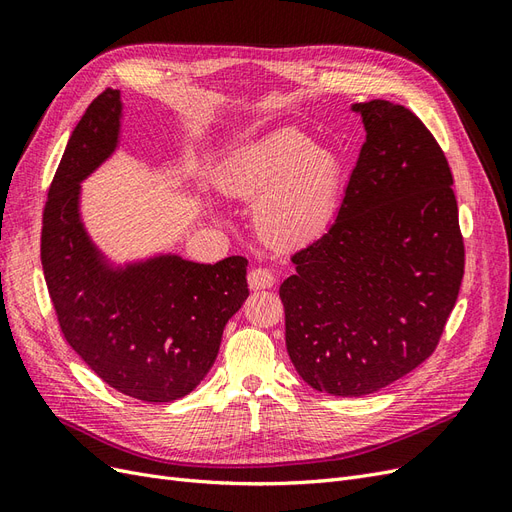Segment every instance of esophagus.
<instances>
[{"label": "esophagus", "instance_id": "34e87169", "mask_svg": "<svg viewBox=\"0 0 512 512\" xmlns=\"http://www.w3.org/2000/svg\"><path fill=\"white\" fill-rule=\"evenodd\" d=\"M247 284H250V290H267L275 284V275L267 267H256L247 275Z\"/></svg>", "mask_w": 512, "mask_h": 512}]
</instances>
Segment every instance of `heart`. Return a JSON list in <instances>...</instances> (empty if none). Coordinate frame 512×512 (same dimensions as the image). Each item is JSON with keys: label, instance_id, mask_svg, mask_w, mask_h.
Segmentation results:
<instances>
[{"label": "heart", "instance_id": "1", "mask_svg": "<svg viewBox=\"0 0 512 512\" xmlns=\"http://www.w3.org/2000/svg\"><path fill=\"white\" fill-rule=\"evenodd\" d=\"M342 162L329 147L282 128L245 145L220 170L222 190L258 203L256 228L277 247H297L327 228L342 185Z\"/></svg>", "mask_w": 512, "mask_h": 512}]
</instances>
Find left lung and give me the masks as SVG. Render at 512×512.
Segmentation results:
<instances>
[{"label": "left lung", "mask_w": 512, "mask_h": 512, "mask_svg": "<svg viewBox=\"0 0 512 512\" xmlns=\"http://www.w3.org/2000/svg\"><path fill=\"white\" fill-rule=\"evenodd\" d=\"M365 143L335 222L292 254L286 348L316 391L361 397L436 350L466 265L453 175L410 108L352 104Z\"/></svg>", "instance_id": "1"}]
</instances>
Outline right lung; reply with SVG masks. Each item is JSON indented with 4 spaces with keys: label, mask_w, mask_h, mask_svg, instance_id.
Returning <instances> with one entry per match:
<instances>
[{
    "label": "right lung",
    "mask_w": 512,
    "mask_h": 512,
    "mask_svg": "<svg viewBox=\"0 0 512 512\" xmlns=\"http://www.w3.org/2000/svg\"><path fill=\"white\" fill-rule=\"evenodd\" d=\"M119 89L76 123L42 213L40 258L66 342L123 395L151 404L192 393L218 356L226 322L247 299L243 256L198 265L156 256L108 267L81 222V181L119 141Z\"/></svg>",
    "instance_id": "right-lung-1"
}]
</instances>
